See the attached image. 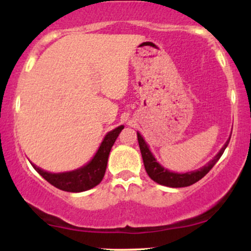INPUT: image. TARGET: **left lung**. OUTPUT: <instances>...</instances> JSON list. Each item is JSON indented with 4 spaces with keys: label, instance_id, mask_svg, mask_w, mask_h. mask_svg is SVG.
Wrapping results in <instances>:
<instances>
[{
    "label": "left lung",
    "instance_id": "left-lung-1",
    "mask_svg": "<svg viewBox=\"0 0 251 251\" xmlns=\"http://www.w3.org/2000/svg\"><path fill=\"white\" fill-rule=\"evenodd\" d=\"M138 135V143H139L140 152H142L144 166H145L146 172L150 176L152 180H154L155 183L160 184V185L170 186V188H184V186H190L192 184H195L196 181H198L204 177L208 172L214 168V165L218 162V159L221 158V155L223 154L224 150L229 144V140L224 144L223 148L221 149V151L216 154V157L212 160L206 164L205 166L200 170H196V171L186 172V174H177V172H171L168 169L163 168L159 163H157L153 154L150 151L148 144L145 143V140L143 139V137L140 133H137Z\"/></svg>",
    "mask_w": 251,
    "mask_h": 251
}]
</instances>
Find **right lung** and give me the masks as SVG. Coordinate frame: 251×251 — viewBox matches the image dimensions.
<instances>
[{
	"label": "right lung",
	"mask_w": 251,
	"mask_h": 251,
	"mask_svg": "<svg viewBox=\"0 0 251 251\" xmlns=\"http://www.w3.org/2000/svg\"><path fill=\"white\" fill-rule=\"evenodd\" d=\"M124 126L114 128L113 131L108 132L103 138L101 145L97 151L96 155L92 158V160L81 168L73 170V171L61 172V174H51L45 170L37 168L33 164L34 169L39 172L40 175L45 178L48 183L54 185L55 188L62 190V191L68 192H82L97 186L100 181L102 180L103 175H105L106 166H107V160L109 152H111L112 146L119 135L120 131Z\"/></svg>",
	"instance_id": "right-lung-1"
}]
</instances>
